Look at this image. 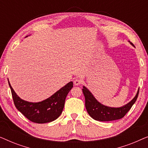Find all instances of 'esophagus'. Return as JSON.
I'll return each instance as SVG.
<instances>
[{
    "instance_id": "1",
    "label": "esophagus",
    "mask_w": 148,
    "mask_h": 148,
    "mask_svg": "<svg viewBox=\"0 0 148 148\" xmlns=\"http://www.w3.org/2000/svg\"><path fill=\"white\" fill-rule=\"evenodd\" d=\"M74 84L75 85V86H79V85L81 83H82V80L80 79H79V78H76L74 80Z\"/></svg>"
}]
</instances>
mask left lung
Returning a JSON list of instances; mask_svg holds the SVG:
<instances>
[{
  "label": "left lung",
  "instance_id": "8db88e82",
  "mask_svg": "<svg viewBox=\"0 0 148 148\" xmlns=\"http://www.w3.org/2000/svg\"><path fill=\"white\" fill-rule=\"evenodd\" d=\"M130 44L133 45L131 42H130ZM82 90L86 100L85 105H86L87 112L90 114V116L96 121H111L122 119L128 112V111L130 110L135 101L137 100L139 88L138 89L137 94L132 100L119 108L109 107L102 104L95 98L90 91L85 86H83Z\"/></svg>",
  "mask_w": 148,
  "mask_h": 148
}]
</instances>
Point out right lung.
Returning a JSON list of instances; mask_svg holds the SVG:
<instances>
[{
	"label": "right lung",
	"mask_w": 148,
	"mask_h": 148,
	"mask_svg": "<svg viewBox=\"0 0 148 148\" xmlns=\"http://www.w3.org/2000/svg\"><path fill=\"white\" fill-rule=\"evenodd\" d=\"M9 85L16 108L27 119L36 123H46L56 120L61 114L66 97L73 87V83L70 82L46 100L39 102H30L20 98L9 82Z\"/></svg>",
	"instance_id": "right-lung-1"
}]
</instances>
